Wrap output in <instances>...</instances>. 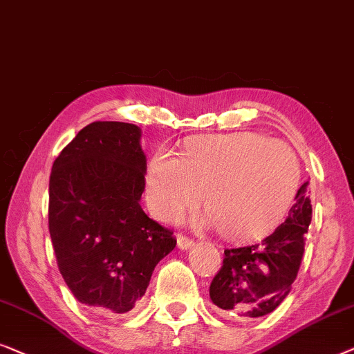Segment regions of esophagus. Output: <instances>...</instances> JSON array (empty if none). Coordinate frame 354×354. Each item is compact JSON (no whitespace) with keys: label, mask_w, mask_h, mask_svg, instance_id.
Listing matches in <instances>:
<instances>
[{"label":"esophagus","mask_w":354,"mask_h":354,"mask_svg":"<svg viewBox=\"0 0 354 354\" xmlns=\"http://www.w3.org/2000/svg\"><path fill=\"white\" fill-rule=\"evenodd\" d=\"M176 245H178L179 250H189V248L194 247V242L191 241V239H187V237H184V236H178Z\"/></svg>","instance_id":"esophagus-1"}]
</instances>
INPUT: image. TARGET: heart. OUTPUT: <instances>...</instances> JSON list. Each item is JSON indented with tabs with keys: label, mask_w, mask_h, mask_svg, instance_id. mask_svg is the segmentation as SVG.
Segmentation results:
<instances>
[{
	"label": "heart",
	"mask_w": 354,
	"mask_h": 354,
	"mask_svg": "<svg viewBox=\"0 0 354 354\" xmlns=\"http://www.w3.org/2000/svg\"><path fill=\"white\" fill-rule=\"evenodd\" d=\"M300 163L286 144L258 133L187 139L179 158L153 153L146 201L153 215L170 220L201 201L198 226L215 227L226 241L248 243L270 236L290 210Z\"/></svg>",
	"instance_id": "b5f03b06"
}]
</instances>
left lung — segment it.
<instances>
[{
    "label": "left lung",
    "instance_id": "left-lung-1",
    "mask_svg": "<svg viewBox=\"0 0 354 354\" xmlns=\"http://www.w3.org/2000/svg\"><path fill=\"white\" fill-rule=\"evenodd\" d=\"M308 181L301 184L287 220L258 245L227 248L210 298L221 316L252 321L276 310L290 293L300 270L311 223Z\"/></svg>",
    "mask_w": 354,
    "mask_h": 354
}]
</instances>
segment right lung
<instances>
[{
	"label": "right lung",
	"instance_id": "right-lung-1",
	"mask_svg": "<svg viewBox=\"0 0 354 354\" xmlns=\"http://www.w3.org/2000/svg\"><path fill=\"white\" fill-rule=\"evenodd\" d=\"M141 128L94 122L53 163L49 234L73 297L101 315L131 311L157 263L176 245L173 232L141 208L146 153Z\"/></svg>",
	"mask_w": 354,
	"mask_h": 354
}]
</instances>
